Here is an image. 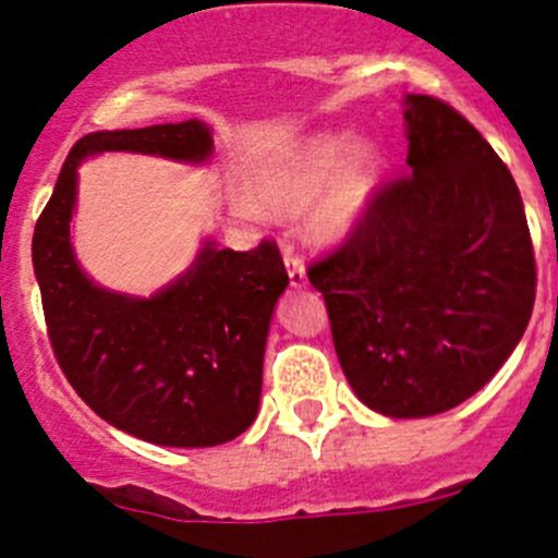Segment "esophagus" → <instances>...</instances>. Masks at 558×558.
I'll use <instances>...</instances> for the list:
<instances>
[{"label":"esophagus","mask_w":558,"mask_h":558,"mask_svg":"<svg viewBox=\"0 0 558 558\" xmlns=\"http://www.w3.org/2000/svg\"><path fill=\"white\" fill-rule=\"evenodd\" d=\"M284 259H288V276L293 288H304L307 284V268H304L302 256H295L293 251L284 248Z\"/></svg>","instance_id":"34e87169"}]
</instances>
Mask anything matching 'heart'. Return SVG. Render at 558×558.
I'll return each instance as SVG.
<instances>
[{
    "instance_id": "obj_1",
    "label": "heart",
    "mask_w": 558,
    "mask_h": 558,
    "mask_svg": "<svg viewBox=\"0 0 558 558\" xmlns=\"http://www.w3.org/2000/svg\"><path fill=\"white\" fill-rule=\"evenodd\" d=\"M349 133H315L299 145L279 150L256 167L248 181L251 198L234 204L240 218H259L263 210L295 211L310 199L307 231L315 240H340L360 223L374 184L377 156L368 147L352 151Z\"/></svg>"
}]
</instances>
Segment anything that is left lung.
Segmentation results:
<instances>
[{
  "instance_id": "8db88e82",
  "label": "left lung",
  "mask_w": 558,
  "mask_h": 558,
  "mask_svg": "<svg viewBox=\"0 0 558 558\" xmlns=\"http://www.w3.org/2000/svg\"><path fill=\"white\" fill-rule=\"evenodd\" d=\"M408 172L372 192L313 259L340 368L372 411L445 413L481 391L529 327L536 263L509 167L466 117L408 95Z\"/></svg>"
}]
</instances>
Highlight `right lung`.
<instances>
[{
	"label": "right lung",
	"mask_w": 558,
	"mask_h": 558,
	"mask_svg": "<svg viewBox=\"0 0 558 558\" xmlns=\"http://www.w3.org/2000/svg\"><path fill=\"white\" fill-rule=\"evenodd\" d=\"M159 153L204 161V122L97 131L75 142L33 234V268L58 366L108 425L165 447H218L251 427L263 357L288 270L274 240L251 251L206 243L179 282L153 299L97 288L77 268L69 220L77 165L92 153Z\"/></svg>",
	"instance_id": "add662e5"
}]
</instances>
